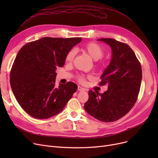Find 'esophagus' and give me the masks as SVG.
<instances>
[{
  "label": "esophagus",
  "instance_id": "1",
  "mask_svg": "<svg viewBox=\"0 0 158 158\" xmlns=\"http://www.w3.org/2000/svg\"><path fill=\"white\" fill-rule=\"evenodd\" d=\"M77 89L79 91V92H84V91H86V89H85L84 88H82V87L80 86H78Z\"/></svg>",
  "mask_w": 158,
  "mask_h": 158
}]
</instances>
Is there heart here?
I'll use <instances>...</instances> for the list:
<instances>
[{
  "instance_id": "1",
  "label": "heart",
  "mask_w": 158,
  "mask_h": 158,
  "mask_svg": "<svg viewBox=\"0 0 158 158\" xmlns=\"http://www.w3.org/2000/svg\"><path fill=\"white\" fill-rule=\"evenodd\" d=\"M83 50L84 51L92 57L94 60L97 61V63L95 64V67H97V69H100L102 66V61L101 59L100 61H98V60L102 57L104 55L105 51H104V48L101 45H99L97 43L90 42L86 44L84 47ZM76 50L73 48L71 49L70 51H69L68 53L66 54V57H65V61L67 63H72L75 58V56H76ZM87 77L90 78L91 76H88ZM86 79V77L85 76H82V75L78 76L77 77V81L80 82V83H82V84L85 83Z\"/></svg>"
}]
</instances>
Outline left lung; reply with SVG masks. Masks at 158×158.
<instances>
[{
  "instance_id": "1",
  "label": "left lung",
  "mask_w": 158,
  "mask_h": 158,
  "mask_svg": "<svg viewBox=\"0 0 158 158\" xmlns=\"http://www.w3.org/2000/svg\"><path fill=\"white\" fill-rule=\"evenodd\" d=\"M112 49L110 64L101 77V86L107 85L103 94L89 90L85 104L86 111L96 119L111 122L125 116L136 103L142 78V66L135 52L126 44L112 38L98 40Z\"/></svg>"
}]
</instances>
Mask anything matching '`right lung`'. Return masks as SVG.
Returning a JSON list of instances; mask_svg holds the SVG:
<instances>
[{
    "mask_svg": "<svg viewBox=\"0 0 158 158\" xmlns=\"http://www.w3.org/2000/svg\"><path fill=\"white\" fill-rule=\"evenodd\" d=\"M81 38H41L23 45L10 72L13 94L22 108L32 117L48 118L60 113L77 89L68 82L55 85L57 66L64 64L66 54Z\"/></svg>",
    "mask_w": 158,
    "mask_h": 158,
    "instance_id": "1",
    "label": "right lung"
}]
</instances>
